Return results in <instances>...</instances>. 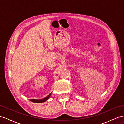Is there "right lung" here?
<instances>
[{
    "mask_svg": "<svg viewBox=\"0 0 124 124\" xmlns=\"http://www.w3.org/2000/svg\"><path fill=\"white\" fill-rule=\"evenodd\" d=\"M51 93H51L49 95H47L46 97H44L43 98H41V99H39V100L31 99V100H30V101H32V102H33V103H41L44 102V101H46L50 98V97L51 96Z\"/></svg>",
    "mask_w": 124,
    "mask_h": 124,
    "instance_id": "right-lung-1",
    "label": "right lung"
}]
</instances>
